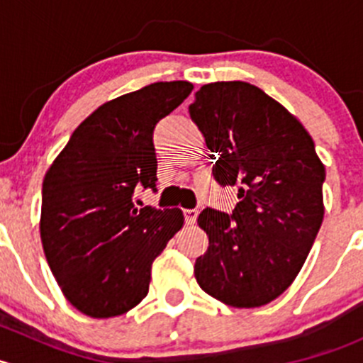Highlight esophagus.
Wrapping results in <instances>:
<instances>
[{
    "label": "esophagus",
    "instance_id": "34e87169",
    "mask_svg": "<svg viewBox=\"0 0 363 363\" xmlns=\"http://www.w3.org/2000/svg\"><path fill=\"white\" fill-rule=\"evenodd\" d=\"M196 218H199V211H196V208H186L184 211L186 225H195Z\"/></svg>",
    "mask_w": 363,
    "mask_h": 363
}]
</instances>
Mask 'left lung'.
Segmentation results:
<instances>
[{"instance_id":"left-lung-1","label":"left lung","mask_w":363,"mask_h":363,"mask_svg":"<svg viewBox=\"0 0 363 363\" xmlns=\"http://www.w3.org/2000/svg\"><path fill=\"white\" fill-rule=\"evenodd\" d=\"M189 116L216 152L221 186H239L232 214L203 208L208 247L195 263L200 288L233 307L277 298L302 269L323 221L325 167L306 128L252 84H205Z\"/></svg>"}]
</instances>
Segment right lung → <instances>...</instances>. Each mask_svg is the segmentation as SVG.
<instances>
[{
	"instance_id": "1",
	"label": "right lung",
	"mask_w": 363,
	"mask_h": 363,
	"mask_svg": "<svg viewBox=\"0 0 363 363\" xmlns=\"http://www.w3.org/2000/svg\"><path fill=\"white\" fill-rule=\"evenodd\" d=\"M193 84L155 82L107 101L69 137L42 186L40 235L50 270L75 309L128 313L149 291L151 267L182 228L181 208H137V188L156 191L152 133Z\"/></svg>"
}]
</instances>
